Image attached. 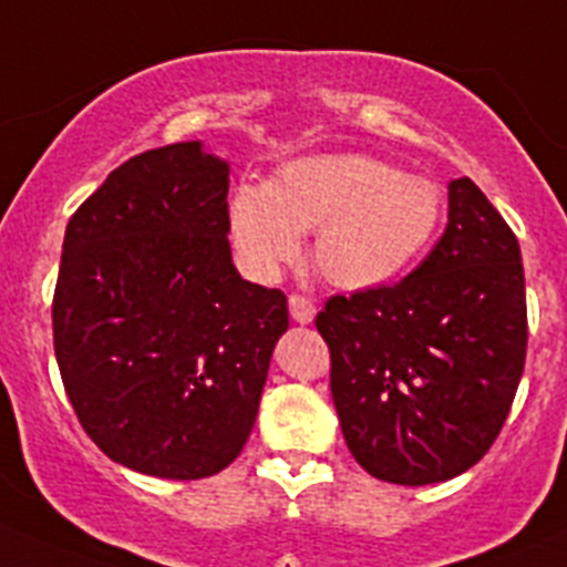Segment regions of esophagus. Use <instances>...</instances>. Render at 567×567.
Wrapping results in <instances>:
<instances>
[{
  "label": "esophagus",
  "mask_w": 567,
  "mask_h": 567,
  "mask_svg": "<svg viewBox=\"0 0 567 567\" xmlns=\"http://www.w3.org/2000/svg\"><path fill=\"white\" fill-rule=\"evenodd\" d=\"M289 315H292V320L300 322V326H309L317 315V306L311 303L309 298H303V295H292V298H289Z\"/></svg>",
  "instance_id": "esophagus-1"
}]
</instances>
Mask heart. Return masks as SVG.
Wrapping results in <instances>:
<instances>
[{
    "mask_svg": "<svg viewBox=\"0 0 567 567\" xmlns=\"http://www.w3.org/2000/svg\"><path fill=\"white\" fill-rule=\"evenodd\" d=\"M442 219V192L364 153H315L228 199V234L241 267L275 280L315 230V264L342 289H375L412 267Z\"/></svg>",
    "mask_w": 567,
    "mask_h": 567,
    "instance_id": "obj_1",
    "label": "heart"
}]
</instances>
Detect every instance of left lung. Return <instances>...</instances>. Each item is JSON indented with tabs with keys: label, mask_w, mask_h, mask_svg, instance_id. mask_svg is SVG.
Instances as JSON below:
<instances>
[{
	"label": "left lung",
	"mask_w": 567,
	"mask_h": 567,
	"mask_svg": "<svg viewBox=\"0 0 567 567\" xmlns=\"http://www.w3.org/2000/svg\"><path fill=\"white\" fill-rule=\"evenodd\" d=\"M350 454L381 482H449L498 436L526 361L520 245L471 177L449 225L395 287L333 295L317 315Z\"/></svg>",
	"instance_id": "1"
}]
</instances>
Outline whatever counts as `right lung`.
<instances>
[{"mask_svg":"<svg viewBox=\"0 0 567 567\" xmlns=\"http://www.w3.org/2000/svg\"><path fill=\"white\" fill-rule=\"evenodd\" d=\"M228 161L199 142L113 169L69 219L55 359L96 449L144 476L228 467L258 414L287 295L239 275Z\"/></svg>","mask_w":567,"mask_h":567,"instance_id":"add662e5","label":"right lung"}]
</instances>
